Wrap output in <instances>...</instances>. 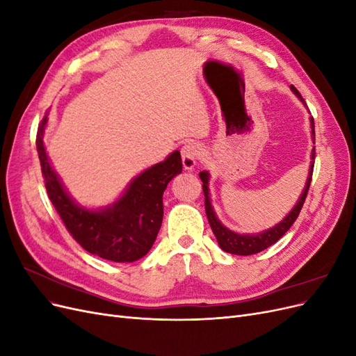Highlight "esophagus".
Listing matches in <instances>:
<instances>
[{
	"mask_svg": "<svg viewBox=\"0 0 356 356\" xmlns=\"http://www.w3.org/2000/svg\"><path fill=\"white\" fill-rule=\"evenodd\" d=\"M202 148L196 143H187L184 147L181 148V157H182V165H184V169L191 170L196 166L197 160L202 156Z\"/></svg>",
	"mask_w": 356,
	"mask_h": 356,
	"instance_id": "1",
	"label": "esophagus"
}]
</instances>
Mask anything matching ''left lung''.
Returning a JSON list of instances; mask_svg holds the SVG:
<instances>
[{
  "label": "left lung",
  "mask_w": 356,
  "mask_h": 356,
  "mask_svg": "<svg viewBox=\"0 0 356 356\" xmlns=\"http://www.w3.org/2000/svg\"><path fill=\"white\" fill-rule=\"evenodd\" d=\"M291 90H293L297 98H300V101L305 104V99L301 98V95L298 93V90L294 88V86H291ZM310 127H312V136L315 139V123H314V117H310ZM315 143V141H314ZM312 161H310V168H309V175H307V181H306V186L303 193H301V196L298 199V202L296 203V207L291 209V212L286 215V217L276 224L275 227L264 230L261 233H257V234H239L236 233L230 229L225 227V225L221 224V221L217 218V215H215V211L211 204V197H209V174L207 170H202L199 177L203 182V195H204V211H207V217L209 221L211 229L215 234V238L218 241V245L222 251L229 252V254H234V255H252L257 252H261L264 251L266 248L272 246L275 242H277L279 239L282 238V236L289 230L291 225L294 224V221L297 220L298 213L303 208V203L306 200L307 196V191L310 187V181H312V174H314V160H315V148L312 149Z\"/></svg>",
  "instance_id": "1"
}]
</instances>
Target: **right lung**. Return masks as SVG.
I'll return each mask as SVG.
<instances>
[{"label":"right lung","mask_w":356,"mask_h":356,"mask_svg":"<svg viewBox=\"0 0 356 356\" xmlns=\"http://www.w3.org/2000/svg\"><path fill=\"white\" fill-rule=\"evenodd\" d=\"M46 124L47 115L37 132L42 178L50 202L75 242L104 260L132 263L143 258L152 250L163 221V191L182 170L178 149L134 178L123 196L110 207L88 209L72 200L50 165L42 143Z\"/></svg>","instance_id":"add662e5"}]
</instances>
